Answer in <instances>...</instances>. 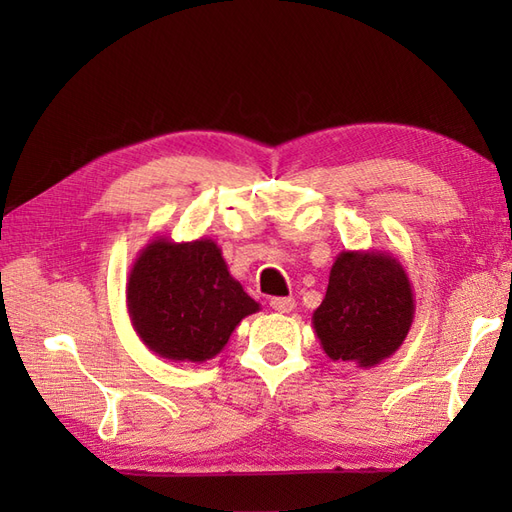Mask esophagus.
Segmentation results:
<instances>
[{
	"label": "esophagus",
	"instance_id": "34e87169",
	"mask_svg": "<svg viewBox=\"0 0 512 512\" xmlns=\"http://www.w3.org/2000/svg\"><path fill=\"white\" fill-rule=\"evenodd\" d=\"M271 307L280 314H290L292 309L297 307V301H294L292 297H275V299H271Z\"/></svg>",
	"mask_w": 512,
	"mask_h": 512
}]
</instances>
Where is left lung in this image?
I'll use <instances>...</instances> for the list:
<instances>
[{
    "label": "left lung",
    "mask_w": 512,
    "mask_h": 512,
    "mask_svg": "<svg viewBox=\"0 0 512 512\" xmlns=\"http://www.w3.org/2000/svg\"><path fill=\"white\" fill-rule=\"evenodd\" d=\"M412 320L414 292L399 258L344 250L333 262L312 327L329 359L367 369L399 350Z\"/></svg>",
    "instance_id": "8db88e82"
}]
</instances>
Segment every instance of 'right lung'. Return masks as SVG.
I'll use <instances>...</instances> for the list:
<instances>
[{"label": "right lung", "instance_id": "obj_1", "mask_svg": "<svg viewBox=\"0 0 512 512\" xmlns=\"http://www.w3.org/2000/svg\"><path fill=\"white\" fill-rule=\"evenodd\" d=\"M126 303L136 335L153 354L190 363L220 354L239 322L260 309L207 237L149 241L130 269Z\"/></svg>", "mask_w": 512, "mask_h": 512}]
</instances>
